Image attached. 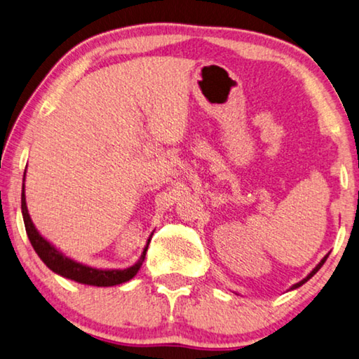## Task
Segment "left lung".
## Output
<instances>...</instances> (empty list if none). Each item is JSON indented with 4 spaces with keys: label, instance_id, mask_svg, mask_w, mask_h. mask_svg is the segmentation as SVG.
<instances>
[{
    "label": "left lung",
    "instance_id": "obj_1",
    "mask_svg": "<svg viewBox=\"0 0 359 359\" xmlns=\"http://www.w3.org/2000/svg\"><path fill=\"white\" fill-rule=\"evenodd\" d=\"M327 256H329V255H326L325 257H323V259H321V262H320V264H318V266H316V267H315V269L312 270V272H310V275H309V277H307V278H304L302 281H299V283H297V285H294V286H292V290H294V287H299V286H302V285L305 283V281H307V280H310V278H312V277H313V275H315L316 272H318V270H320V267L323 266V264H325V261L327 259Z\"/></svg>",
    "mask_w": 359,
    "mask_h": 359
}]
</instances>
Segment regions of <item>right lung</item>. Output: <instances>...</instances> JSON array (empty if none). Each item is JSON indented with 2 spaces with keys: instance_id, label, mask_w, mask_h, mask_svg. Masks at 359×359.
I'll return each instance as SVG.
<instances>
[{
  "instance_id": "1",
  "label": "right lung",
  "mask_w": 359,
  "mask_h": 359,
  "mask_svg": "<svg viewBox=\"0 0 359 359\" xmlns=\"http://www.w3.org/2000/svg\"><path fill=\"white\" fill-rule=\"evenodd\" d=\"M23 178H25V176H23ZM22 215H23V222H25V231H27L28 238H30L32 246L34 248V251L38 252V256L43 259L46 266L49 267L52 272L62 275L65 278L78 281V283L92 285V286H114V285L126 283V281L132 280L135 275H137L141 264L144 261L146 251H148V246H146L143 255L140 256L138 262L135 264V266L124 270H98V269L82 266L79 262H74L72 259H68V257H65L60 251H57L54 246L47 242V240L41 237L39 232L36 231V227L33 226L30 215H28L27 203H25V192H22Z\"/></svg>"
}]
</instances>
